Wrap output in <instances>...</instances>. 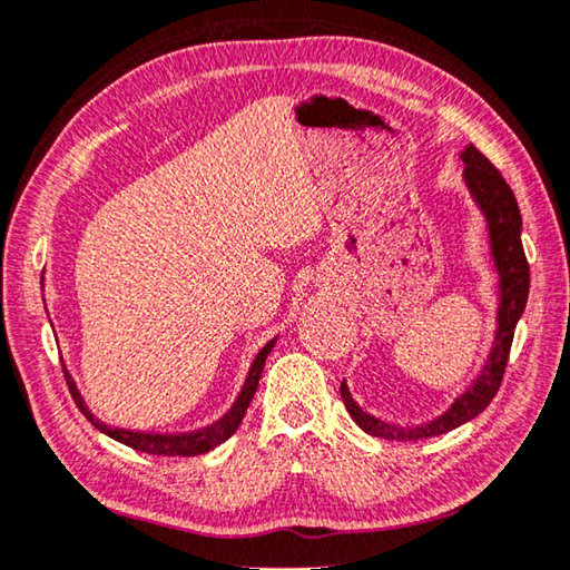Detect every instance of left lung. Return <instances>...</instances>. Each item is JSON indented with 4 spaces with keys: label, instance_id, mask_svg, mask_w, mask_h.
Wrapping results in <instances>:
<instances>
[{
    "label": "left lung",
    "instance_id": "8db88e82",
    "mask_svg": "<svg viewBox=\"0 0 570 570\" xmlns=\"http://www.w3.org/2000/svg\"><path fill=\"white\" fill-rule=\"evenodd\" d=\"M462 161H464V171H462L464 184H468L474 204H478L480 212L484 214V222H488L490 255L500 277L495 346H492L490 356L484 361L480 376L472 381V386L464 391L462 396H456L454 404L446 409L442 416H436L426 424L399 426V424L381 422V419L363 412V409L356 404V399L351 396L346 381H343L341 396H343V404L348 409V414L353 416V422H356L366 434L381 436V440H394V442L429 440V436L452 432V429L482 414L490 401L495 399L498 389L502 384V373H505V366H508L512 335H515V325L520 321L522 311H525L528 291H530V267L520 242L522 219H520L515 194H512L508 181L502 179V174L495 169V166H492L472 144L462 151Z\"/></svg>",
    "mask_w": 570,
    "mask_h": 570
}]
</instances>
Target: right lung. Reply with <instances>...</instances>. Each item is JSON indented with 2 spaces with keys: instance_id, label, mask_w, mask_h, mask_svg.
Masks as SVG:
<instances>
[{
  "instance_id": "add662e5",
  "label": "right lung",
  "mask_w": 570,
  "mask_h": 570,
  "mask_svg": "<svg viewBox=\"0 0 570 570\" xmlns=\"http://www.w3.org/2000/svg\"><path fill=\"white\" fill-rule=\"evenodd\" d=\"M273 338L267 343V346L257 353L255 361H252L249 373L245 379V386H242L239 396L235 404L227 414H224L219 422H214L204 429H197V432H184V434H151V432H134V429H118V426H108L106 422H100L90 414V409L86 406V401H82L78 386H75V381L70 373H65V379H68V386H70V394L75 399V404L82 414H86L88 422L100 429L102 434H108L110 440H116L120 444L130 446V450L136 452H146V454H161V456H194V454H204L214 450V446H219L222 442H227L232 434L237 432V426L242 424V419H245V412L249 406L252 396H255V391L259 386V376H263V368H265V361L269 356V351L275 346Z\"/></svg>"
}]
</instances>
